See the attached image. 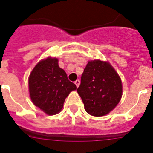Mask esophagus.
<instances>
[{
  "label": "esophagus",
  "mask_w": 153,
  "mask_h": 153,
  "mask_svg": "<svg viewBox=\"0 0 153 153\" xmlns=\"http://www.w3.org/2000/svg\"><path fill=\"white\" fill-rule=\"evenodd\" d=\"M79 83H80V81H79V79H76V80L75 81V84H76V86H77V87L79 86Z\"/></svg>",
  "instance_id": "obj_1"
}]
</instances>
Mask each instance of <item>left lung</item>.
<instances>
[{
  "instance_id": "left-lung-1",
  "label": "left lung",
  "mask_w": 153,
  "mask_h": 153,
  "mask_svg": "<svg viewBox=\"0 0 153 153\" xmlns=\"http://www.w3.org/2000/svg\"><path fill=\"white\" fill-rule=\"evenodd\" d=\"M85 110L94 117H102L112 111L122 97L121 79L108 62L89 61L81 76L77 89Z\"/></svg>"
}]
</instances>
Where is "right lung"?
Returning a JSON list of instances; mask_svg holds the SVG:
<instances>
[{"label": "right lung", "mask_w": 153, "mask_h": 153, "mask_svg": "<svg viewBox=\"0 0 153 153\" xmlns=\"http://www.w3.org/2000/svg\"><path fill=\"white\" fill-rule=\"evenodd\" d=\"M30 99L47 115L61 111L65 99L76 86L70 82L56 58L42 60L33 69L28 80Z\"/></svg>", "instance_id": "obj_1"}]
</instances>
